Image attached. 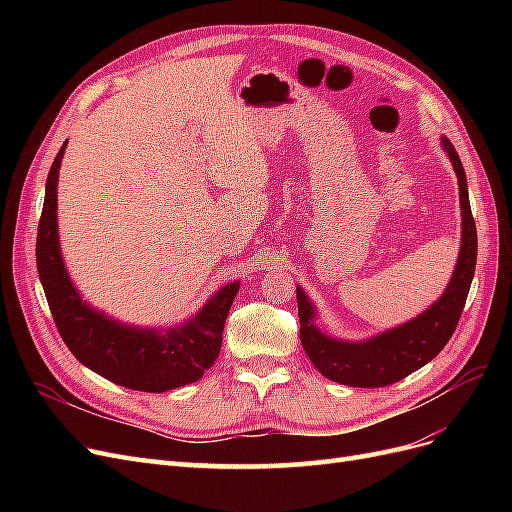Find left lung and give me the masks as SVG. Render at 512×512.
<instances>
[{
    "label": "left lung",
    "mask_w": 512,
    "mask_h": 512,
    "mask_svg": "<svg viewBox=\"0 0 512 512\" xmlns=\"http://www.w3.org/2000/svg\"><path fill=\"white\" fill-rule=\"evenodd\" d=\"M440 147L444 149L446 158L451 160L457 175L461 207V245L451 282L446 284L440 297L418 316L365 339L331 335L320 322L314 301L307 297L301 286H297L301 344L309 361L324 378L354 386V389L389 386L436 359L438 352L455 333L474 277L478 241L470 211L466 170H463L457 151L446 136H440Z\"/></svg>",
    "instance_id": "left-lung-1"
}]
</instances>
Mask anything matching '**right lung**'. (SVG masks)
<instances>
[{
  "label": "right lung",
  "mask_w": 512,
  "mask_h": 512,
  "mask_svg": "<svg viewBox=\"0 0 512 512\" xmlns=\"http://www.w3.org/2000/svg\"><path fill=\"white\" fill-rule=\"evenodd\" d=\"M66 147L68 141L46 177L36 241L40 284L61 339L87 369L132 391L164 393L200 380L220 354L239 282L224 284L190 318L164 327L123 322L91 305L76 290L59 245L57 181Z\"/></svg>",
  "instance_id": "add662e5"
}]
</instances>
